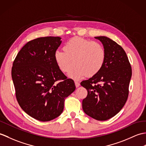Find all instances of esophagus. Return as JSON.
Returning <instances> with one entry per match:
<instances>
[{"instance_id":"34e87169","label":"esophagus","mask_w":146,"mask_h":146,"mask_svg":"<svg viewBox=\"0 0 146 146\" xmlns=\"http://www.w3.org/2000/svg\"><path fill=\"white\" fill-rule=\"evenodd\" d=\"M74 83H75V86H76V88L79 87L80 85V83L78 82V81H74Z\"/></svg>"}]
</instances>
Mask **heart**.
<instances>
[{
    "label": "heart",
    "instance_id": "1",
    "mask_svg": "<svg viewBox=\"0 0 146 146\" xmlns=\"http://www.w3.org/2000/svg\"><path fill=\"white\" fill-rule=\"evenodd\" d=\"M54 58L63 73L71 71L72 78L80 80L86 74L93 76L99 73L106 60V51L101 43L80 37L69 40L63 46V50H56Z\"/></svg>",
    "mask_w": 146,
    "mask_h": 146
}]
</instances>
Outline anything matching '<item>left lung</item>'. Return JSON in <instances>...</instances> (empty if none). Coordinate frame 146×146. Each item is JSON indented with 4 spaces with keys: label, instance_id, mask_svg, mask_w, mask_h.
<instances>
[{
    "label": "left lung",
    "instance_id": "obj_1",
    "mask_svg": "<svg viewBox=\"0 0 146 146\" xmlns=\"http://www.w3.org/2000/svg\"><path fill=\"white\" fill-rule=\"evenodd\" d=\"M106 51V60L96 75L81 82L88 95L82 102L84 113L98 121L113 117L124 106L132 76L129 61L124 49L106 36H96Z\"/></svg>",
    "mask_w": 146,
    "mask_h": 146
}]
</instances>
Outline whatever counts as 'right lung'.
<instances>
[{
	"mask_svg": "<svg viewBox=\"0 0 146 146\" xmlns=\"http://www.w3.org/2000/svg\"><path fill=\"white\" fill-rule=\"evenodd\" d=\"M62 41L59 36L30 40L13 61L12 78L20 106L29 116L49 121L62 113L65 98L75 90L54 58Z\"/></svg>",
	"mask_w": 146,
	"mask_h": 146,
	"instance_id": "obj_1",
	"label": "right lung"
}]
</instances>
